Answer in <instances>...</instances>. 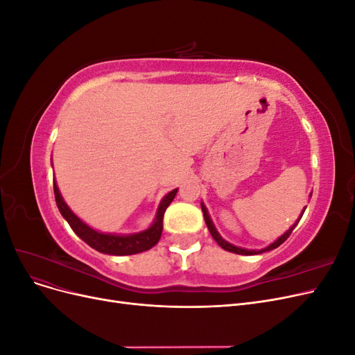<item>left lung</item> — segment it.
I'll use <instances>...</instances> for the list:
<instances>
[{"label": "left lung", "instance_id": "left-lung-1", "mask_svg": "<svg viewBox=\"0 0 355 355\" xmlns=\"http://www.w3.org/2000/svg\"><path fill=\"white\" fill-rule=\"evenodd\" d=\"M306 209V207H305ZM305 209L302 210V214H304V211H305ZM201 210H202V214H204V220H206V225H207V228H209V231H210V234H211V237H213V240L216 241L223 250H228V252H232V253H237V254H245V256H249V254H259V253H263V252H270V250H274V249H277L278 245L280 244H283L288 237H290V234H292V231L296 228V225L299 223V220H300V218H302V214H300L299 216V219L296 220V223H293L292 227H290V230L288 231H286L280 239H277L272 244H270L268 247H265V249H262V250H245V249H241V247H237V245H234V244H231V243H228V241H225L220 235H219V232L216 231V228H214V225H213V222H211V219H210V216H209V213H207V209H206V206H204V204L201 202Z\"/></svg>", "mask_w": 355, "mask_h": 355}]
</instances>
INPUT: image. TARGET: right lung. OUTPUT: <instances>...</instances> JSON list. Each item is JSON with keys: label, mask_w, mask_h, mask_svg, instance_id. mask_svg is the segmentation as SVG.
<instances>
[{"label": "right lung", "mask_w": 355, "mask_h": 355, "mask_svg": "<svg viewBox=\"0 0 355 355\" xmlns=\"http://www.w3.org/2000/svg\"><path fill=\"white\" fill-rule=\"evenodd\" d=\"M53 188H55V198H56L58 209L62 216L65 218L67 222L69 223L72 231L77 234L84 243H87L90 247H93L94 250H98L101 253L115 254V256L142 253L149 250L151 247H154L158 243L161 232H163L164 211L170 206V202L175 200L176 192H178V189L170 191L168 194L161 200L155 214V219L148 230L137 234L115 235V234H103L90 228L87 223H84L80 218H77V214H73V211L67 206V202L63 201L59 188L56 185V180H53Z\"/></svg>", "instance_id": "add662e5"}]
</instances>
